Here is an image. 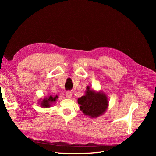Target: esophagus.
I'll list each match as a JSON object with an SVG mask.
<instances>
[{"label":"esophagus","instance_id":"34e87169","mask_svg":"<svg viewBox=\"0 0 156 156\" xmlns=\"http://www.w3.org/2000/svg\"><path fill=\"white\" fill-rule=\"evenodd\" d=\"M66 97L67 98H71L72 97V95H73V93H71V91H67L66 92Z\"/></svg>","mask_w":156,"mask_h":156}]
</instances>
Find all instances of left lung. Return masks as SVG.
I'll list each match as a JSON object with an SVG mask.
<instances>
[{"instance_id": "obj_1", "label": "left lung", "mask_w": 156, "mask_h": 156, "mask_svg": "<svg viewBox=\"0 0 156 156\" xmlns=\"http://www.w3.org/2000/svg\"><path fill=\"white\" fill-rule=\"evenodd\" d=\"M78 103L80 109L85 116L92 118H98L104 114L108 107L107 95L103 92H97L87 86L85 95L79 98Z\"/></svg>"}]
</instances>
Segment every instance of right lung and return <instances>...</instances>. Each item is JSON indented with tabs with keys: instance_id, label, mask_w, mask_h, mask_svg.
<instances>
[{
	"instance_id": "add662e5",
	"label": "right lung",
	"mask_w": 156,
	"mask_h": 156,
	"mask_svg": "<svg viewBox=\"0 0 156 156\" xmlns=\"http://www.w3.org/2000/svg\"><path fill=\"white\" fill-rule=\"evenodd\" d=\"M58 98V96L57 95L53 96L50 95L48 96H46L44 99L40 98L39 100V103L40 107L42 108H49L52 106L53 103H55L57 99Z\"/></svg>"
}]
</instances>
